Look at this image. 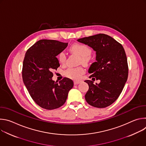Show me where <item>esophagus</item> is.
<instances>
[{"label": "esophagus", "mask_w": 146, "mask_h": 146, "mask_svg": "<svg viewBox=\"0 0 146 146\" xmlns=\"http://www.w3.org/2000/svg\"><path fill=\"white\" fill-rule=\"evenodd\" d=\"M80 82V81H74V85H77V84H79Z\"/></svg>", "instance_id": "1"}]
</instances>
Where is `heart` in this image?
I'll return each instance as SVG.
<instances>
[{"label": "heart", "mask_w": 146, "mask_h": 146, "mask_svg": "<svg viewBox=\"0 0 146 146\" xmlns=\"http://www.w3.org/2000/svg\"><path fill=\"white\" fill-rule=\"evenodd\" d=\"M70 51L74 54L80 57L79 59V64L87 65L90 61L92 54V50L87 45L82 44H74L70 47ZM57 58L59 63L64 64L66 62V56L65 52H60L57 55ZM84 73V70L81 67L69 68L65 71L64 74L66 77L73 79L78 80L81 75Z\"/></svg>", "instance_id": "b5f03b06"}]
</instances>
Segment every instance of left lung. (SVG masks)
<instances>
[{
    "mask_svg": "<svg viewBox=\"0 0 146 146\" xmlns=\"http://www.w3.org/2000/svg\"><path fill=\"white\" fill-rule=\"evenodd\" d=\"M77 41L92 48L96 55V62L88 70L91 74L90 78L94 80L85 81L89 86L85 99L95 108H106L118 99L128 79V65L124 48L113 37L102 33ZM95 79L101 80L99 84H93Z\"/></svg>",
    "mask_w": 146,
    "mask_h": 146,
    "instance_id": "1",
    "label": "left lung"
}]
</instances>
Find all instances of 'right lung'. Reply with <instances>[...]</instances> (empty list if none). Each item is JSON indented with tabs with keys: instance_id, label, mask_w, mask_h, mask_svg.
I'll use <instances>...</instances> for the list:
<instances>
[{
	"instance_id": "add662e5",
	"label": "right lung",
	"mask_w": 146,
	"mask_h": 146,
	"mask_svg": "<svg viewBox=\"0 0 146 146\" xmlns=\"http://www.w3.org/2000/svg\"><path fill=\"white\" fill-rule=\"evenodd\" d=\"M68 43L43 39L27 51L23 62V79L31 98L40 107L47 110L60 108L65 103L73 81L65 77L56 83L52 80V71L60 66L58 54Z\"/></svg>"
}]
</instances>
